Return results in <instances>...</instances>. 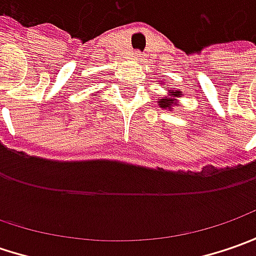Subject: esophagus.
<instances>
[{"mask_svg": "<svg viewBox=\"0 0 256 256\" xmlns=\"http://www.w3.org/2000/svg\"><path fill=\"white\" fill-rule=\"evenodd\" d=\"M132 56H134V58H136V60H138V58H141V56H142V52H141L140 50H135V51L132 52Z\"/></svg>", "mask_w": 256, "mask_h": 256, "instance_id": "34e87169", "label": "esophagus"}]
</instances>
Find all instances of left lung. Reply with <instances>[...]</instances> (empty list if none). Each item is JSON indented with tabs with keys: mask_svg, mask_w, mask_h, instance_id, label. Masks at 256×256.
<instances>
[{
	"mask_svg": "<svg viewBox=\"0 0 256 256\" xmlns=\"http://www.w3.org/2000/svg\"><path fill=\"white\" fill-rule=\"evenodd\" d=\"M172 95H175V96H180V95H182L181 91H172ZM174 104V101H172L171 98H162L161 101H160V105L161 106H164V108H168V110H171V105Z\"/></svg>",
	"mask_w": 256,
	"mask_h": 256,
	"instance_id": "1",
	"label": "left lung"
}]
</instances>
